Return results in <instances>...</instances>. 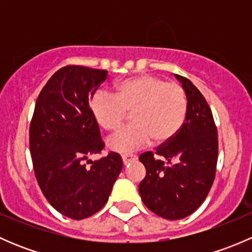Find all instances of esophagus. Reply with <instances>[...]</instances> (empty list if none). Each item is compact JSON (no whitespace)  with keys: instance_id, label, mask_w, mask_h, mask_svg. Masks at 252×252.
Returning <instances> with one entry per match:
<instances>
[{"instance_id":"1","label":"esophagus","mask_w":252,"mask_h":252,"mask_svg":"<svg viewBox=\"0 0 252 252\" xmlns=\"http://www.w3.org/2000/svg\"><path fill=\"white\" fill-rule=\"evenodd\" d=\"M122 159H123V163L126 166V164L130 163V162L136 161V156H134V155H126V156L122 157Z\"/></svg>"}]
</instances>
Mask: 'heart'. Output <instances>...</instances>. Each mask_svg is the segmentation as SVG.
I'll use <instances>...</instances> for the list:
<instances>
[{
  "instance_id": "1",
  "label": "heart",
  "mask_w": 252,
  "mask_h": 252,
  "mask_svg": "<svg viewBox=\"0 0 252 252\" xmlns=\"http://www.w3.org/2000/svg\"><path fill=\"white\" fill-rule=\"evenodd\" d=\"M93 118L102 130L113 133L131 113L133 126L108 141L112 151L131 154L150 144L162 145L179 133L185 122L188 100L179 84L151 74L126 78L114 85V96L96 91L90 100Z\"/></svg>"
}]
</instances>
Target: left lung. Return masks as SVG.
<instances>
[{"label": "left lung", "instance_id": "1", "mask_svg": "<svg viewBox=\"0 0 252 252\" xmlns=\"http://www.w3.org/2000/svg\"><path fill=\"white\" fill-rule=\"evenodd\" d=\"M188 100L185 122L179 133L154 152L140 155L146 175L139 185L142 202L166 220H182L201 206L210 192L218 158L217 128L212 112L189 79L174 74ZM166 163L164 164V162Z\"/></svg>", "mask_w": 252, "mask_h": 252}]
</instances>
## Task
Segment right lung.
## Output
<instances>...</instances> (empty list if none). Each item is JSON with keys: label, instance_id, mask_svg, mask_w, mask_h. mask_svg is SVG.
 <instances>
[{"label": "right lung", "instance_id": "right-lung-1", "mask_svg": "<svg viewBox=\"0 0 252 252\" xmlns=\"http://www.w3.org/2000/svg\"><path fill=\"white\" fill-rule=\"evenodd\" d=\"M107 75L102 69L63 67L48 79L35 103L29 140L35 177L51 206L72 220L98 212L123 168L114 152L89 159L90 168L84 164L103 149L89 103Z\"/></svg>", "mask_w": 252, "mask_h": 252}]
</instances>
